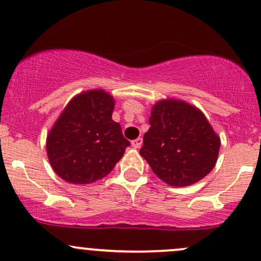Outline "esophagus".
Listing matches in <instances>:
<instances>
[{
    "label": "esophagus",
    "mask_w": 261,
    "mask_h": 261,
    "mask_svg": "<svg viewBox=\"0 0 261 261\" xmlns=\"http://www.w3.org/2000/svg\"><path fill=\"white\" fill-rule=\"evenodd\" d=\"M131 145H133L134 148H140V147H141V145H142V139H141V137H139V139L134 140V141L131 142Z\"/></svg>",
    "instance_id": "34e87169"
}]
</instances>
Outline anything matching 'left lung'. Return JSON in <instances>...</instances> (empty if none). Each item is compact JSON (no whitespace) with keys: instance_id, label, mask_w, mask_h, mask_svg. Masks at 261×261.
<instances>
[{"instance_id":"8db88e82","label":"left lung","mask_w":261,"mask_h":261,"mask_svg":"<svg viewBox=\"0 0 261 261\" xmlns=\"http://www.w3.org/2000/svg\"><path fill=\"white\" fill-rule=\"evenodd\" d=\"M140 153L166 185L186 187L204 178L218 160L220 137L198 108L161 99L151 109Z\"/></svg>"}]
</instances>
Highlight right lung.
<instances>
[{"instance_id":"right-lung-1","label":"right lung","mask_w":261,"mask_h":261,"mask_svg":"<svg viewBox=\"0 0 261 261\" xmlns=\"http://www.w3.org/2000/svg\"><path fill=\"white\" fill-rule=\"evenodd\" d=\"M115 99L104 89L76 94L45 140L53 171L73 185H89L111 172L130 142L113 120Z\"/></svg>"}]
</instances>
